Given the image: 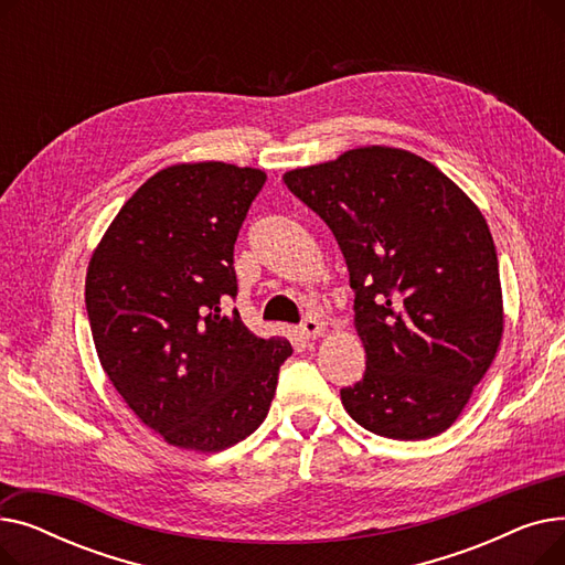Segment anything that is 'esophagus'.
Listing matches in <instances>:
<instances>
[{
	"label": "esophagus",
	"instance_id": "obj_1",
	"mask_svg": "<svg viewBox=\"0 0 565 565\" xmlns=\"http://www.w3.org/2000/svg\"><path fill=\"white\" fill-rule=\"evenodd\" d=\"M300 330H302V334H305L307 339H316V337H320V334L324 332V322H322L320 318H307V320L300 324Z\"/></svg>",
	"mask_w": 565,
	"mask_h": 565
}]
</instances>
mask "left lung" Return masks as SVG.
I'll list each match as a JSON object with an SVG mask.
<instances>
[{"label": "left lung", "instance_id": "left-lung-1", "mask_svg": "<svg viewBox=\"0 0 565 565\" xmlns=\"http://www.w3.org/2000/svg\"><path fill=\"white\" fill-rule=\"evenodd\" d=\"M284 183L332 228L350 273L366 371L341 390L345 412L390 439L444 433L503 334L497 252L477 203L392 146L352 148Z\"/></svg>", "mask_w": 565, "mask_h": 565}]
</instances>
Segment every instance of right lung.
Listing matches in <instances>:
<instances>
[{"instance_id":"right-lung-1","label":"right lung","mask_w":565,"mask_h":565,"mask_svg":"<svg viewBox=\"0 0 565 565\" xmlns=\"http://www.w3.org/2000/svg\"><path fill=\"white\" fill-rule=\"evenodd\" d=\"M265 178L226 162L167 167L124 203L88 260L98 360L171 447L215 454L249 437L292 352L222 307L237 295L233 245Z\"/></svg>"}]
</instances>
